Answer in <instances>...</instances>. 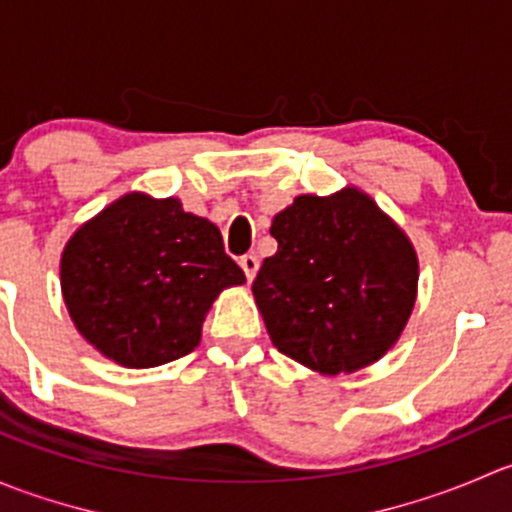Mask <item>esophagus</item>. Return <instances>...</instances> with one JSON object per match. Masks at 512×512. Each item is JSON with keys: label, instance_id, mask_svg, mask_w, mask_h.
I'll return each instance as SVG.
<instances>
[{"label": "esophagus", "instance_id": "34e87169", "mask_svg": "<svg viewBox=\"0 0 512 512\" xmlns=\"http://www.w3.org/2000/svg\"><path fill=\"white\" fill-rule=\"evenodd\" d=\"M240 267H242V272H245L247 282H252L255 280L257 270H260V260H257L255 255H245V257H240Z\"/></svg>", "mask_w": 512, "mask_h": 512}]
</instances>
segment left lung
Here are the masks:
<instances>
[{
	"mask_svg": "<svg viewBox=\"0 0 512 512\" xmlns=\"http://www.w3.org/2000/svg\"><path fill=\"white\" fill-rule=\"evenodd\" d=\"M277 252L252 294L272 344L324 376L354 374L399 342L418 292L404 230L356 185L297 195L272 218Z\"/></svg>",
	"mask_w": 512,
	"mask_h": 512,
	"instance_id": "8db88e82",
	"label": "left lung"
}]
</instances>
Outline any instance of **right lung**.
I'll use <instances>...</instances> for the list:
<instances>
[{
    "label": "right lung",
    "instance_id": "right-lung-1",
    "mask_svg": "<svg viewBox=\"0 0 512 512\" xmlns=\"http://www.w3.org/2000/svg\"><path fill=\"white\" fill-rule=\"evenodd\" d=\"M61 294L81 337L126 369L190 354L220 292L245 285L208 218L178 198L131 190L86 220L61 252Z\"/></svg>",
    "mask_w": 512,
    "mask_h": 512
}]
</instances>
